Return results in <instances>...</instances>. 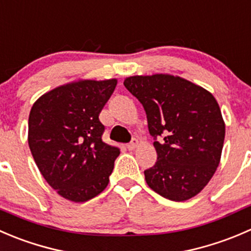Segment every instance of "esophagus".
<instances>
[{"instance_id": "esophagus-1", "label": "esophagus", "mask_w": 251, "mask_h": 251, "mask_svg": "<svg viewBox=\"0 0 251 251\" xmlns=\"http://www.w3.org/2000/svg\"><path fill=\"white\" fill-rule=\"evenodd\" d=\"M138 144H139L138 139H133V140H131L130 143H129L128 145H126V148H128L129 150H134V149H135L136 146H138Z\"/></svg>"}]
</instances>
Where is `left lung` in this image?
I'll list each match as a JSON object with an SVG mask.
<instances>
[{
  "label": "left lung",
  "mask_w": 251,
  "mask_h": 251,
  "mask_svg": "<svg viewBox=\"0 0 251 251\" xmlns=\"http://www.w3.org/2000/svg\"><path fill=\"white\" fill-rule=\"evenodd\" d=\"M123 84L143 105L155 139L157 161L144 171L149 187L172 201L199 194L217 170L225 141L216 99L201 86L170 74L129 76Z\"/></svg>",
  "instance_id": "8db88e82"
}]
</instances>
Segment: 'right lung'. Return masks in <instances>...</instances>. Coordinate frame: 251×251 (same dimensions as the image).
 I'll return each mask as SVG.
<instances>
[{
  "mask_svg": "<svg viewBox=\"0 0 251 251\" xmlns=\"http://www.w3.org/2000/svg\"><path fill=\"white\" fill-rule=\"evenodd\" d=\"M117 79L79 80L36 100L29 115L28 143L46 182L64 199L84 202L103 192L120 149L102 141L99 120Z\"/></svg>",
  "mask_w": 251,
  "mask_h": 251,
  "instance_id": "add662e5",
  "label": "right lung"
}]
</instances>
